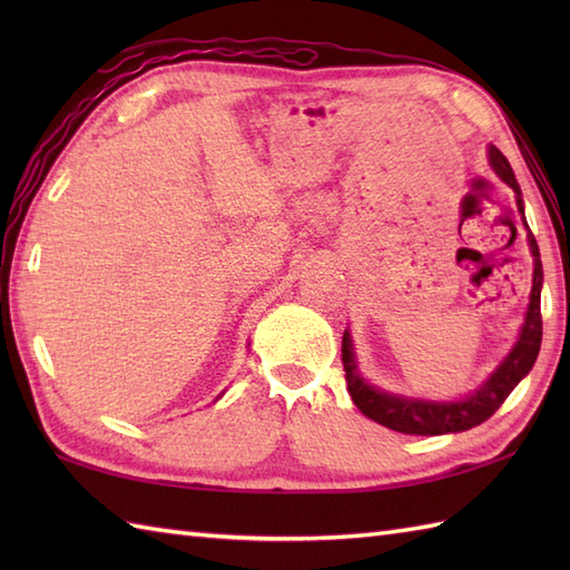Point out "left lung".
<instances>
[{
	"label": "left lung",
	"instance_id": "left-lung-1",
	"mask_svg": "<svg viewBox=\"0 0 570 570\" xmlns=\"http://www.w3.org/2000/svg\"><path fill=\"white\" fill-rule=\"evenodd\" d=\"M490 166L494 168V174H498L504 184L517 193V208L524 217L522 190H519L510 161L504 159V154L498 147H490ZM527 239H529L531 257H534V282H531V296H529V308L524 316L522 333H519V341L510 350V355L500 362V367L494 370L488 377V382L470 396L458 399V402H429V399H411V396H399V394L377 390V386L365 382V377L357 372L353 341H350V333L345 331L343 335L345 382H347L350 396H353V402L362 414L399 433L441 435V433H458V431H468L472 426H480L482 421H488L494 411L504 404V399L512 394L514 386L527 377L531 367H534L539 347H541L543 269H541L539 245L534 235H531V229Z\"/></svg>",
	"mask_w": 570,
	"mask_h": 570
}]
</instances>
